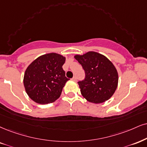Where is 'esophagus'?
Masks as SVG:
<instances>
[{
    "label": "esophagus",
    "mask_w": 147,
    "mask_h": 147,
    "mask_svg": "<svg viewBox=\"0 0 147 147\" xmlns=\"http://www.w3.org/2000/svg\"><path fill=\"white\" fill-rule=\"evenodd\" d=\"M72 80H74V82H76V81H77V78H76V77L74 76V77L73 78H72Z\"/></svg>",
    "instance_id": "obj_1"
}]
</instances>
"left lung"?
<instances>
[{
  "label": "left lung",
  "mask_w": 147,
  "mask_h": 147,
  "mask_svg": "<svg viewBox=\"0 0 147 147\" xmlns=\"http://www.w3.org/2000/svg\"><path fill=\"white\" fill-rule=\"evenodd\" d=\"M74 58L85 71L84 80L78 82L83 97L94 104L108 100L115 93L119 82L115 65L103 54L93 51L77 54Z\"/></svg>",
  "instance_id": "1"
}]
</instances>
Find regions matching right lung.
Wrapping results in <instances>:
<instances>
[{
  "instance_id": "obj_1",
  "label": "right lung",
  "mask_w": 147,
  "mask_h": 147,
  "mask_svg": "<svg viewBox=\"0 0 147 147\" xmlns=\"http://www.w3.org/2000/svg\"><path fill=\"white\" fill-rule=\"evenodd\" d=\"M65 57L57 53L43 54L28 65L24 76V86L27 95L39 104L57 100L69 79L65 77L63 65Z\"/></svg>"
}]
</instances>
